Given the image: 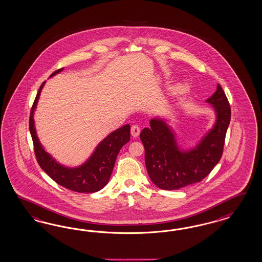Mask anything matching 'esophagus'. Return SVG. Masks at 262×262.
Here are the masks:
<instances>
[{
	"label": "esophagus",
	"mask_w": 262,
	"mask_h": 262,
	"mask_svg": "<svg viewBox=\"0 0 262 262\" xmlns=\"http://www.w3.org/2000/svg\"><path fill=\"white\" fill-rule=\"evenodd\" d=\"M130 134L134 137H137L140 134V127L138 125H133L130 128Z\"/></svg>",
	"instance_id": "obj_1"
}]
</instances>
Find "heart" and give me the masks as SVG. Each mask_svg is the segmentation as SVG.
<instances>
[{"label": "heart", "mask_w": 262, "mask_h": 262, "mask_svg": "<svg viewBox=\"0 0 262 262\" xmlns=\"http://www.w3.org/2000/svg\"><path fill=\"white\" fill-rule=\"evenodd\" d=\"M176 89H177V90H183V85H179V86H178V88H176Z\"/></svg>", "instance_id": "heart-1"}]
</instances>
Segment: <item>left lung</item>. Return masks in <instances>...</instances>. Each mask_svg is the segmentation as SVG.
Instances as JSON below:
<instances>
[{
	"mask_svg": "<svg viewBox=\"0 0 262 262\" xmlns=\"http://www.w3.org/2000/svg\"><path fill=\"white\" fill-rule=\"evenodd\" d=\"M206 102L214 107L217 120L213 128L191 151H180L173 133L162 120H151V127L140 133L148 174L160 189L176 190L202 182L222 158L230 125V103L220 84Z\"/></svg>",
	"mask_w": 262,
	"mask_h": 262,
	"instance_id": "1",
	"label": "left lung"
}]
</instances>
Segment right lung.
<instances>
[{
  "mask_svg": "<svg viewBox=\"0 0 262 262\" xmlns=\"http://www.w3.org/2000/svg\"><path fill=\"white\" fill-rule=\"evenodd\" d=\"M62 70L63 68L56 70L51 75V77ZM44 82L41 84L38 93L32 104L29 122L34 155L39 166L57 184L69 190L75 191L78 193H93L101 190L110 181L115 160L121 148L129 141V125L120 127L108 135L106 138H104L99 144L92 157L82 166L73 169L61 166L57 164L41 147L34 129L33 111L36 106Z\"/></svg>",
  "mask_w": 262,
  "mask_h": 262,
  "instance_id": "right-lung-1",
  "label": "right lung"
}]
</instances>
